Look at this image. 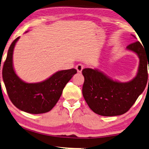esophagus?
Instances as JSON below:
<instances>
[{
  "mask_svg": "<svg viewBox=\"0 0 149 149\" xmlns=\"http://www.w3.org/2000/svg\"><path fill=\"white\" fill-rule=\"evenodd\" d=\"M76 68L77 70V71L79 72H81L82 69L84 68V65H82V64H79L76 66Z\"/></svg>",
  "mask_w": 149,
  "mask_h": 149,
  "instance_id": "obj_1",
  "label": "esophagus"
}]
</instances>
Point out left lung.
Instances as JSON below:
<instances>
[{"mask_svg": "<svg viewBox=\"0 0 149 149\" xmlns=\"http://www.w3.org/2000/svg\"><path fill=\"white\" fill-rule=\"evenodd\" d=\"M127 48L136 52L140 58L138 74L131 81L125 83L114 81L92 68L82 70L84 78L82 95L90 109L99 115L112 116L127 113L146 87L149 53H146L139 41Z\"/></svg>", "mask_w": 149, "mask_h": 149, "instance_id": "8db88e82", "label": "left lung"}]
</instances>
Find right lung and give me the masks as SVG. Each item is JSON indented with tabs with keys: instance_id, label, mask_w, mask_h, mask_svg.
I'll return each mask as SVG.
<instances>
[{
	"instance_id": "1",
	"label": "right lung",
	"mask_w": 149,
	"mask_h": 149,
	"mask_svg": "<svg viewBox=\"0 0 149 149\" xmlns=\"http://www.w3.org/2000/svg\"><path fill=\"white\" fill-rule=\"evenodd\" d=\"M19 37L9 47L3 68V79L8 97L15 106L31 114L45 113L55 106L67 82L77 70H61L38 83H26L15 74L13 67V49Z\"/></svg>"
}]
</instances>
